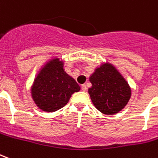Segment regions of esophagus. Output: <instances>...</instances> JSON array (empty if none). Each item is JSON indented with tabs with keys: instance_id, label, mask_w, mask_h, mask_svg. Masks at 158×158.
<instances>
[{
	"instance_id": "1",
	"label": "esophagus",
	"mask_w": 158,
	"mask_h": 158,
	"mask_svg": "<svg viewBox=\"0 0 158 158\" xmlns=\"http://www.w3.org/2000/svg\"><path fill=\"white\" fill-rule=\"evenodd\" d=\"M86 90H87L86 85H81V90H83V91H85Z\"/></svg>"
}]
</instances>
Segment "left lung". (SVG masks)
<instances>
[{
  "label": "left lung",
  "mask_w": 158,
  "mask_h": 158,
  "mask_svg": "<svg viewBox=\"0 0 158 158\" xmlns=\"http://www.w3.org/2000/svg\"><path fill=\"white\" fill-rule=\"evenodd\" d=\"M89 88L91 101L100 112L114 114L121 111L129 101L131 89L124 78L111 65L103 64L90 76Z\"/></svg>",
  "instance_id": "left-lung-1"
}]
</instances>
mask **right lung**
Here are the masks:
<instances>
[{
	"label": "right lung",
	"instance_id": "right-lung-1",
	"mask_svg": "<svg viewBox=\"0 0 158 158\" xmlns=\"http://www.w3.org/2000/svg\"><path fill=\"white\" fill-rule=\"evenodd\" d=\"M80 90L74 79L64 72L63 63L54 59L47 63L34 81L31 94L41 110L54 112L66 105L72 94Z\"/></svg>",
	"mask_w": 158,
	"mask_h": 158
}]
</instances>
